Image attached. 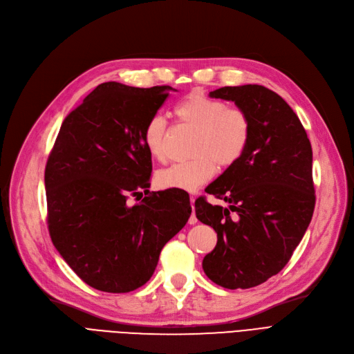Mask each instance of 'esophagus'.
Listing matches in <instances>:
<instances>
[{"instance_id":"obj_1","label":"esophagus","mask_w":354,"mask_h":354,"mask_svg":"<svg viewBox=\"0 0 354 354\" xmlns=\"http://www.w3.org/2000/svg\"><path fill=\"white\" fill-rule=\"evenodd\" d=\"M191 207H192V215L189 216L188 222H189L191 225H194V224H196V222H198L196 215H195V198H194V196H191Z\"/></svg>"}]
</instances>
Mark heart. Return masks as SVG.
<instances>
[{"label":"heart","mask_w":354,"mask_h":354,"mask_svg":"<svg viewBox=\"0 0 354 354\" xmlns=\"http://www.w3.org/2000/svg\"><path fill=\"white\" fill-rule=\"evenodd\" d=\"M176 116L196 130L192 142V159L174 163L158 171L156 185L163 189L195 191L208 182L219 167L234 165L245 152L251 124L245 111L199 93L191 95L176 107ZM167 124L162 115H153L143 130L149 155L158 160L166 158Z\"/></svg>","instance_id":"obj_1"}]
</instances>
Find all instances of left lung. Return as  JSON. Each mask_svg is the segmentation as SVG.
<instances>
[{
  "label": "left lung",
  "mask_w": 354,
  "mask_h": 354,
  "mask_svg": "<svg viewBox=\"0 0 354 354\" xmlns=\"http://www.w3.org/2000/svg\"><path fill=\"white\" fill-rule=\"evenodd\" d=\"M209 97L245 111L251 135L243 156L205 189L228 207L195 201L196 218L218 236L202 268L221 287L251 288L286 267L310 225L313 151L300 119L272 90L227 86Z\"/></svg>",
  "instance_id": "obj_1"
}]
</instances>
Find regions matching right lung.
<instances>
[{
  "label": "right lung",
  "instance_id": "obj_1",
  "mask_svg": "<svg viewBox=\"0 0 354 354\" xmlns=\"http://www.w3.org/2000/svg\"><path fill=\"white\" fill-rule=\"evenodd\" d=\"M171 90L116 82L97 86L64 119L48 156L44 183L51 241L96 290L129 292L147 283L162 248L191 216L189 198L147 191L152 156L143 130ZM142 192L145 198L129 206L128 196Z\"/></svg>",
  "mask_w": 354,
  "mask_h": 354
}]
</instances>
